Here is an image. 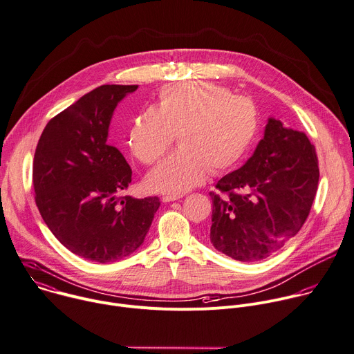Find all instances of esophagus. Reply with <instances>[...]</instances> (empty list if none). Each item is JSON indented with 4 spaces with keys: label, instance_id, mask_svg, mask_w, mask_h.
I'll return each instance as SVG.
<instances>
[{
    "label": "esophagus",
    "instance_id": "34e87169",
    "mask_svg": "<svg viewBox=\"0 0 354 354\" xmlns=\"http://www.w3.org/2000/svg\"><path fill=\"white\" fill-rule=\"evenodd\" d=\"M182 196H175V194H165L162 196V201L164 203H169V201H175V200H179Z\"/></svg>",
    "mask_w": 354,
    "mask_h": 354
}]
</instances>
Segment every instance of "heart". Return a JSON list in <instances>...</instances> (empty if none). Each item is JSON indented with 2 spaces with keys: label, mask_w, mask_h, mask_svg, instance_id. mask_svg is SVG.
Returning <instances> with one entry per match:
<instances>
[{
  "label": "heart",
  "mask_w": 354,
  "mask_h": 354,
  "mask_svg": "<svg viewBox=\"0 0 354 354\" xmlns=\"http://www.w3.org/2000/svg\"><path fill=\"white\" fill-rule=\"evenodd\" d=\"M261 127L256 104L211 82H180L162 87L156 106L131 122L128 145L143 164L160 160L178 135L179 149L149 175L147 186L180 194L200 185L208 171H225L252 149Z\"/></svg>",
  "instance_id": "obj_1"
}]
</instances>
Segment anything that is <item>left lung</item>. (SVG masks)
<instances>
[{"mask_svg": "<svg viewBox=\"0 0 354 354\" xmlns=\"http://www.w3.org/2000/svg\"><path fill=\"white\" fill-rule=\"evenodd\" d=\"M315 147L304 132L270 118L243 167L218 180L208 239L233 260L260 261L282 249L306 222L318 187Z\"/></svg>", "mask_w": 354, "mask_h": 354, "instance_id": "8db88e82", "label": "left lung"}]
</instances>
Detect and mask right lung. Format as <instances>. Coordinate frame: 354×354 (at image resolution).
Instances as JSON below:
<instances>
[{
    "mask_svg": "<svg viewBox=\"0 0 354 354\" xmlns=\"http://www.w3.org/2000/svg\"><path fill=\"white\" fill-rule=\"evenodd\" d=\"M138 87L102 84L84 94L46 125L35 153V200L46 225L68 250L94 263L135 253L161 204L157 196H120L132 169L106 145L113 109Z\"/></svg>",
    "mask_w": 354,
    "mask_h": 354,
    "instance_id": "1",
    "label": "right lung"
}]
</instances>
